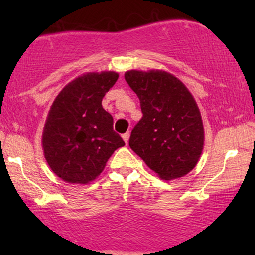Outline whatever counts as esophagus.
Segmentation results:
<instances>
[{
	"label": "esophagus",
	"mask_w": 255,
	"mask_h": 255,
	"mask_svg": "<svg viewBox=\"0 0 255 255\" xmlns=\"http://www.w3.org/2000/svg\"><path fill=\"white\" fill-rule=\"evenodd\" d=\"M122 139H124V141L126 142V145L128 144V140H129V131H127V133L122 134Z\"/></svg>",
	"instance_id": "obj_1"
}]
</instances>
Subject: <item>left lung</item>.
<instances>
[{
    "mask_svg": "<svg viewBox=\"0 0 255 255\" xmlns=\"http://www.w3.org/2000/svg\"><path fill=\"white\" fill-rule=\"evenodd\" d=\"M125 79L142 111L129 137L131 150L163 180L188 174L204 146L203 121L191 92L162 71H129Z\"/></svg>",
    "mask_w": 255,
    "mask_h": 255,
    "instance_id": "left-lung-1",
    "label": "left lung"
}]
</instances>
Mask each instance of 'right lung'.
Instances as JSON below:
<instances>
[{"instance_id":"add662e5","label":"right lung","mask_w":255,"mask_h":255,"mask_svg":"<svg viewBox=\"0 0 255 255\" xmlns=\"http://www.w3.org/2000/svg\"><path fill=\"white\" fill-rule=\"evenodd\" d=\"M119 79L115 72L89 73L67 85L49 111L43 131L44 156L51 170L69 183H89L125 141L102 99Z\"/></svg>"}]
</instances>
